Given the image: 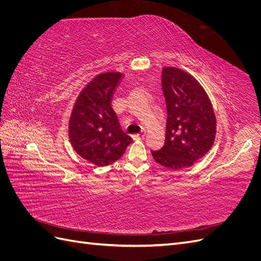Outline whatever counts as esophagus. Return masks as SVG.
<instances>
[{
    "label": "esophagus",
    "mask_w": 261,
    "mask_h": 261,
    "mask_svg": "<svg viewBox=\"0 0 261 261\" xmlns=\"http://www.w3.org/2000/svg\"><path fill=\"white\" fill-rule=\"evenodd\" d=\"M146 135H147V130L143 129L139 134H137V135H135V137L138 139H144L146 137Z\"/></svg>",
    "instance_id": "esophagus-1"
}]
</instances>
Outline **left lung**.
Here are the masks:
<instances>
[{"instance_id": "1", "label": "left lung", "mask_w": 261, "mask_h": 261, "mask_svg": "<svg viewBox=\"0 0 261 261\" xmlns=\"http://www.w3.org/2000/svg\"><path fill=\"white\" fill-rule=\"evenodd\" d=\"M162 89L168 120L165 143L151 151L155 162L171 170L194 165L215 143L217 120L206 90L185 70L167 66L162 69Z\"/></svg>"}]
</instances>
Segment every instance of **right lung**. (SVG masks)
<instances>
[{"mask_svg": "<svg viewBox=\"0 0 261 261\" xmlns=\"http://www.w3.org/2000/svg\"><path fill=\"white\" fill-rule=\"evenodd\" d=\"M123 77L121 72H103L94 76L78 94L70 112V144L83 159L97 167L117 161L133 141L121 129L111 106Z\"/></svg>", "mask_w": 261, "mask_h": 261, "instance_id": "add662e5", "label": "right lung"}]
</instances>
